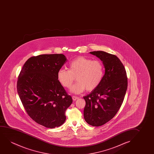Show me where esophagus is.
Wrapping results in <instances>:
<instances>
[{
  "instance_id": "obj_1",
  "label": "esophagus",
  "mask_w": 154,
  "mask_h": 154,
  "mask_svg": "<svg viewBox=\"0 0 154 154\" xmlns=\"http://www.w3.org/2000/svg\"><path fill=\"white\" fill-rule=\"evenodd\" d=\"M72 98L73 100H76V99L79 98V97H77V96H72Z\"/></svg>"
}]
</instances>
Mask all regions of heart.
<instances>
[{"label": "heart", "mask_w": 154, "mask_h": 154, "mask_svg": "<svg viewBox=\"0 0 154 154\" xmlns=\"http://www.w3.org/2000/svg\"><path fill=\"white\" fill-rule=\"evenodd\" d=\"M69 70L61 68L57 72V79L65 88H69L75 81L76 84L72 87L71 91L80 94L87 91H94L99 86L104 75V65L98 60L79 56L69 63Z\"/></svg>", "instance_id": "1"}]
</instances>
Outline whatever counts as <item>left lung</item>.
<instances>
[{
	"mask_svg": "<svg viewBox=\"0 0 154 154\" xmlns=\"http://www.w3.org/2000/svg\"><path fill=\"white\" fill-rule=\"evenodd\" d=\"M90 53L100 58L105 68L101 83L84 97L85 120L88 124L98 127L116 115L124 101L128 82L125 67L116 56L103 51Z\"/></svg>",
	"mask_w": 154,
	"mask_h": 154,
	"instance_id": "left-lung-1",
	"label": "left lung"
}]
</instances>
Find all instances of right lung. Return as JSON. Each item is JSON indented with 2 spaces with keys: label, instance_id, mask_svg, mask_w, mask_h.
<instances>
[{
  "label": "right lung",
  "instance_id": "1",
  "mask_svg": "<svg viewBox=\"0 0 154 154\" xmlns=\"http://www.w3.org/2000/svg\"><path fill=\"white\" fill-rule=\"evenodd\" d=\"M63 54L30 57L17 80V92L26 112L35 122L49 128L65 122V112L72 102L57 79L66 61Z\"/></svg>",
  "mask_w": 154,
  "mask_h": 154
}]
</instances>
